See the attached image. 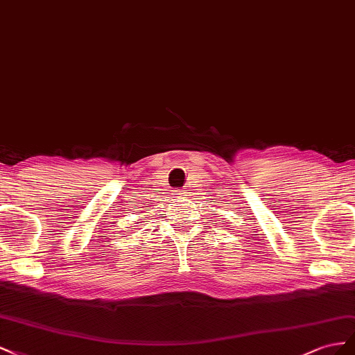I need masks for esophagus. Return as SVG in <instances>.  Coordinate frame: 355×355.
Masks as SVG:
<instances>
[{
  "mask_svg": "<svg viewBox=\"0 0 355 355\" xmlns=\"http://www.w3.org/2000/svg\"><path fill=\"white\" fill-rule=\"evenodd\" d=\"M186 193H187V191H186L184 189H181V190H177V195H178V196H186Z\"/></svg>",
  "mask_w": 355,
  "mask_h": 355,
  "instance_id": "1",
  "label": "esophagus"
}]
</instances>
